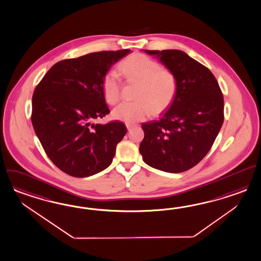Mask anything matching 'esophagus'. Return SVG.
Segmentation results:
<instances>
[{
    "mask_svg": "<svg viewBox=\"0 0 261 261\" xmlns=\"http://www.w3.org/2000/svg\"><path fill=\"white\" fill-rule=\"evenodd\" d=\"M126 127L128 130H131V129L134 127V125H133V124H129V123H126Z\"/></svg>",
    "mask_w": 261,
    "mask_h": 261,
    "instance_id": "1",
    "label": "esophagus"
}]
</instances>
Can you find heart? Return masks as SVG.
Instances as JSON below:
<instances>
[{
	"label": "heart",
	"mask_w": 261,
	"mask_h": 261,
	"mask_svg": "<svg viewBox=\"0 0 261 261\" xmlns=\"http://www.w3.org/2000/svg\"><path fill=\"white\" fill-rule=\"evenodd\" d=\"M119 71L130 81L141 82L134 102H122L113 110V118L132 124L159 114L171 104L177 92V81L172 71L162 69L155 60L141 54L127 57L119 64ZM121 83L115 71H109L102 80L106 101L115 104L120 97Z\"/></svg>",
	"instance_id": "heart-1"
}]
</instances>
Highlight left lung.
<instances>
[{
	"mask_svg": "<svg viewBox=\"0 0 261 261\" xmlns=\"http://www.w3.org/2000/svg\"><path fill=\"white\" fill-rule=\"evenodd\" d=\"M173 72L177 92L159 120L142 123L145 164L169 173L196 166L212 148L224 121V99L212 71L185 51L147 50Z\"/></svg>",
	"mask_w": 261,
	"mask_h": 261,
	"instance_id": "8db88e82",
	"label": "left lung"
}]
</instances>
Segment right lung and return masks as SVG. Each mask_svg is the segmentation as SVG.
Instances as JSON below:
<instances>
[{
	"mask_svg": "<svg viewBox=\"0 0 261 261\" xmlns=\"http://www.w3.org/2000/svg\"><path fill=\"white\" fill-rule=\"evenodd\" d=\"M130 51H98L62 60L35 89L32 125L47 157L65 173L89 177L112 164L126 126L120 121H93L110 113L103 95L105 74Z\"/></svg>",
	"mask_w": 261,
	"mask_h": 261,
	"instance_id": "right-lung-1",
	"label": "right lung"
}]
</instances>
